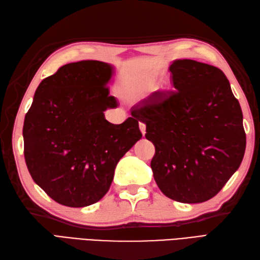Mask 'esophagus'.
Wrapping results in <instances>:
<instances>
[{"label": "esophagus", "mask_w": 260, "mask_h": 260, "mask_svg": "<svg viewBox=\"0 0 260 260\" xmlns=\"http://www.w3.org/2000/svg\"><path fill=\"white\" fill-rule=\"evenodd\" d=\"M139 128H140L142 135L144 136L145 135V130H147V125H145V123H143V122H139Z\"/></svg>", "instance_id": "esophagus-1"}]
</instances>
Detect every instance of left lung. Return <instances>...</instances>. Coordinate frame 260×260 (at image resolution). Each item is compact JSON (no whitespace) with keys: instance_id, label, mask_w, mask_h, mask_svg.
I'll return each instance as SVG.
<instances>
[{"instance_id":"1","label":"left lung","mask_w":260,"mask_h":260,"mask_svg":"<svg viewBox=\"0 0 260 260\" xmlns=\"http://www.w3.org/2000/svg\"><path fill=\"white\" fill-rule=\"evenodd\" d=\"M175 91L152 93L131 115L147 125L161 192L181 203L214 198L243 161V112L219 68L192 59L169 67Z\"/></svg>"}]
</instances>
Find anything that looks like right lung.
Segmentation results:
<instances>
[{"mask_svg": "<svg viewBox=\"0 0 260 260\" xmlns=\"http://www.w3.org/2000/svg\"><path fill=\"white\" fill-rule=\"evenodd\" d=\"M113 67L99 60L61 66L43 79L24 120V156L31 179L57 203L84 207L109 191L119 160L142 138L139 120L110 123L117 107L108 82Z\"/></svg>", "mask_w": 260, "mask_h": 260, "instance_id": "1", "label": "right lung"}]
</instances>
